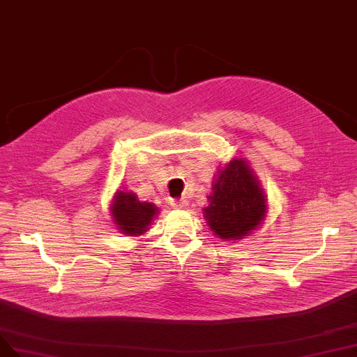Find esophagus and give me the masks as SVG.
<instances>
[{
	"label": "esophagus",
	"mask_w": 357,
	"mask_h": 357,
	"mask_svg": "<svg viewBox=\"0 0 357 357\" xmlns=\"http://www.w3.org/2000/svg\"><path fill=\"white\" fill-rule=\"evenodd\" d=\"M170 204L175 208H187L188 207V202H185V200H172Z\"/></svg>",
	"instance_id": "34e87169"
}]
</instances>
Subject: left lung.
Instances as JSON below:
<instances>
[{"instance_id":"1","label":"left lung","mask_w":357,"mask_h":357,"mask_svg":"<svg viewBox=\"0 0 357 357\" xmlns=\"http://www.w3.org/2000/svg\"><path fill=\"white\" fill-rule=\"evenodd\" d=\"M203 215L208 228L225 241H240L266 218L268 199L245 158H232L218 169Z\"/></svg>"}]
</instances>
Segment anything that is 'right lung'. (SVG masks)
I'll return each mask as SVG.
<instances>
[{
    "mask_svg": "<svg viewBox=\"0 0 357 357\" xmlns=\"http://www.w3.org/2000/svg\"><path fill=\"white\" fill-rule=\"evenodd\" d=\"M110 213L119 232L128 236H139L150 229L158 207L154 203L141 202L132 191L117 190L112 199Z\"/></svg>",
    "mask_w": 357,
    "mask_h": 357,
    "instance_id": "obj_1",
    "label": "right lung"
}]
</instances>
